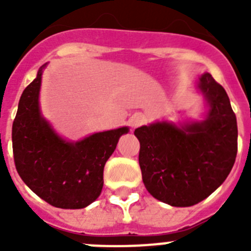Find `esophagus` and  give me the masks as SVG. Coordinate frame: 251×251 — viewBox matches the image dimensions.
<instances>
[{"label":"esophagus","instance_id":"esophagus-1","mask_svg":"<svg viewBox=\"0 0 251 251\" xmlns=\"http://www.w3.org/2000/svg\"><path fill=\"white\" fill-rule=\"evenodd\" d=\"M145 121H146V118L143 117V115L139 114V113H136V114H133L132 117L129 118V124L132 128H137L145 123Z\"/></svg>","mask_w":251,"mask_h":251}]
</instances>
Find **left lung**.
Masks as SVG:
<instances>
[{"mask_svg":"<svg viewBox=\"0 0 251 251\" xmlns=\"http://www.w3.org/2000/svg\"><path fill=\"white\" fill-rule=\"evenodd\" d=\"M206 119L186 126L167 122L134 130L141 143L139 166L147 191L176 207L205 200L229 176L238 153V124L225 89L211 74L201 75Z\"/></svg>","mask_w":251,"mask_h":251,"instance_id":"1","label":"left lung"}]
</instances>
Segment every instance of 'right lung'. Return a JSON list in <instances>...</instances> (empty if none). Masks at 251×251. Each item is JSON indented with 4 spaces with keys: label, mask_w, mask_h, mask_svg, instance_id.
<instances>
[{
    "label": "right lung",
    "mask_w": 251,
    "mask_h": 251,
    "mask_svg": "<svg viewBox=\"0 0 251 251\" xmlns=\"http://www.w3.org/2000/svg\"><path fill=\"white\" fill-rule=\"evenodd\" d=\"M43 65L26 86L12 124L15 166L22 181L50 205L83 208L103 188L105 162L128 127L94 133L77 142L60 138L43 118L39 106Z\"/></svg>",
    "instance_id": "add662e5"
}]
</instances>
